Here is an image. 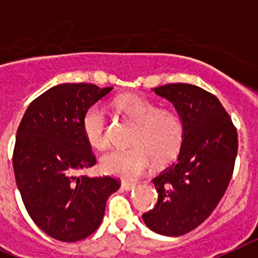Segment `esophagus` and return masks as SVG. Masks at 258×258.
<instances>
[{"mask_svg":"<svg viewBox=\"0 0 258 258\" xmlns=\"http://www.w3.org/2000/svg\"><path fill=\"white\" fill-rule=\"evenodd\" d=\"M122 188L124 190H131V189H134V188H135V183H133V181H125V180H123Z\"/></svg>","mask_w":258,"mask_h":258,"instance_id":"1","label":"esophagus"}]
</instances>
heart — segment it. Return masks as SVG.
Returning a JSON list of instances; mask_svg holds the SVG:
<instances>
[{"mask_svg": "<svg viewBox=\"0 0 258 258\" xmlns=\"http://www.w3.org/2000/svg\"><path fill=\"white\" fill-rule=\"evenodd\" d=\"M115 106L123 116L136 123L131 140L134 147L104 155L100 160L103 172L122 179H136L147 172L154 159L167 163L176 156L184 139V120L177 111L159 108L155 102L140 95L119 96ZM82 130L91 147L107 148V115L99 104L86 111Z\"/></svg>", "mask_w": 258, "mask_h": 258, "instance_id": "heart-1", "label": "heart"}]
</instances>
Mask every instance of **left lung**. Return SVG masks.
I'll return each mask as SVG.
<instances>
[{"label":"left lung","instance_id":"8db88e82","mask_svg":"<svg viewBox=\"0 0 258 258\" xmlns=\"http://www.w3.org/2000/svg\"><path fill=\"white\" fill-rule=\"evenodd\" d=\"M184 120V139L175 163L152 181L158 203L143 221L151 231L181 236L209 217L225 194L237 156V130L213 94L188 83L155 87Z\"/></svg>","mask_w":258,"mask_h":258}]
</instances>
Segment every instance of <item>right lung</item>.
I'll return each instance as SVG.
<instances>
[{
	"label": "right lung",
	"mask_w": 258,
	"mask_h": 258,
	"mask_svg": "<svg viewBox=\"0 0 258 258\" xmlns=\"http://www.w3.org/2000/svg\"><path fill=\"white\" fill-rule=\"evenodd\" d=\"M111 90L54 86L31 102L17 130L13 168L22 202L37 227L59 241L94 233L108 196L120 187L115 177L78 175L96 163L82 130L83 115Z\"/></svg>",
	"instance_id": "obj_1"
}]
</instances>
